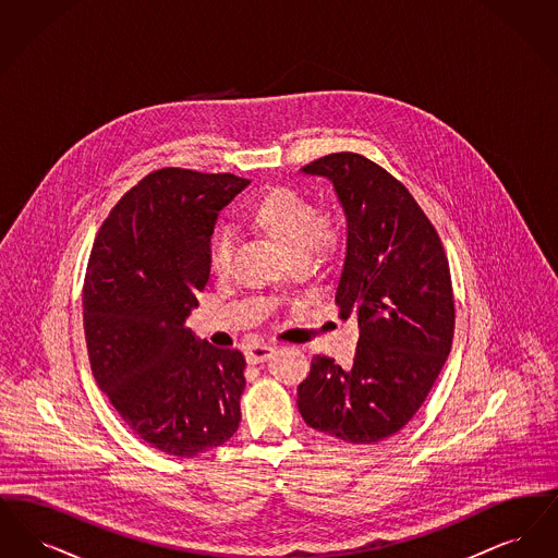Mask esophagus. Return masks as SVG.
Returning <instances> with one entry per match:
<instances>
[{
	"label": "esophagus",
	"instance_id": "esophagus-1",
	"mask_svg": "<svg viewBox=\"0 0 558 558\" xmlns=\"http://www.w3.org/2000/svg\"><path fill=\"white\" fill-rule=\"evenodd\" d=\"M276 353V347L269 345H253L246 349V362L248 364H264L271 355Z\"/></svg>",
	"mask_w": 558,
	"mask_h": 558
}]
</instances>
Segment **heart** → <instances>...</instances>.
<instances>
[{
	"instance_id": "1",
	"label": "heart",
	"mask_w": 558,
	"mask_h": 558,
	"mask_svg": "<svg viewBox=\"0 0 558 558\" xmlns=\"http://www.w3.org/2000/svg\"><path fill=\"white\" fill-rule=\"evenodd\" d=\"M253 223L274 240L289 259H324L328 257L341 232L332 217L318 215L316 205L292 187H274L255 205ZM232 259V236L215 234L211 244V267L215 274H226Z\"/></svg>"
}]
</instances>
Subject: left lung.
Instances as JSON below:
<instances>
[{
	"label": "left lung",
	"instance_id": "left-lung-1",
	"mask_svg": "<svg viewBox=\"0 0 558 558\" xmlns=\"http://www.w3.org/2000/svg\"><path fill=\"white\" fill-rule=\"evenodd\" d=\"M328 180L345 213L341 318L355 316L351 366L316 355L296 387L303 421L349 444H378L410 423L450 355V266L408 187L376 162L335 153L301 169Z\"/></svg>",
	"mask_w": 558,
	"mask_h": 558
}]
</instances>
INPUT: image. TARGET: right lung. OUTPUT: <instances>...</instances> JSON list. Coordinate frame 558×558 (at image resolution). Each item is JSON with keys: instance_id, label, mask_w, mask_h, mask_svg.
Wrapping results in <instances>:
<instances>
[{"instance_id": "obj_1", "label": "right lung", "mask_w": 558, "mask_h": 558, "mask_svg": "<svg viewBox=\"0 0 558 558\" xmlns=\"http://www.w3.org/2000/svg\"><path fill=\"white\" fill-rule=\"evenodd\" d=\"M232 173L167 167L146 175L102 223L83 284L94 378L133 433L192 458L239 428L244 357L186 326L209 282L219 211L248 186Z\"/></svg>"}]
</instances>
